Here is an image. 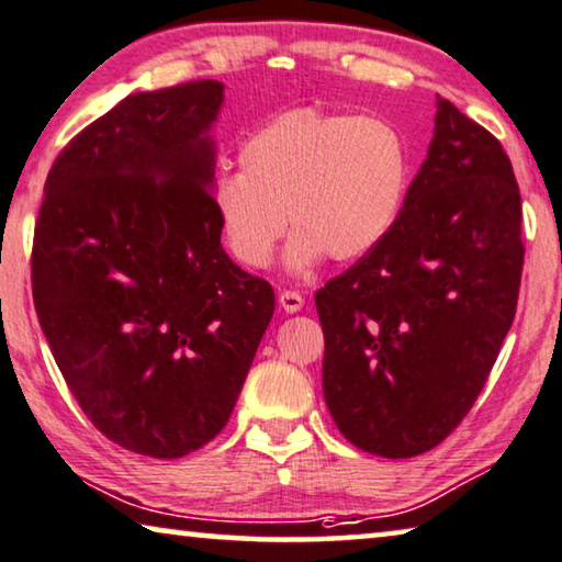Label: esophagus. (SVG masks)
Segmentation results:
<instances>
[{
	"mask_svg": "<svg viewBox=\"0 0 562 562\" xmlns=\"http://www.w3.org/2000/svg\"><path fill=\"white\" fill-rule=\"evenodd\" d=\"M280 305H282L284 313H297V310H303L305 297L295 290H282L280 292Z\"/></svg>",
	"mask_w": 562,
	"mask_h": 562,
	"instance_id": "esophagus-1",
	"label": "esophagus"
}]
</instances>
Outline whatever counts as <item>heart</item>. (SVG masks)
Instances as JSON below:
<instances>
[{
	"label": "heart",
	"instance_id": "b5f03b06",
	"mask_svg": "<svg viewBox=\"0 0 562 562\" xmlns=\"http://www.w3.org/2000/svg\"><path fill=\"white\" fill-rule=\"evenodd\" d=\"M241 171L214 176L209 201L229 255L247 270L284 262L307 272L328 255L353 262L373 252L396 224L408 191L404 133L379 115L295 108L265 123L239 150Z\"/></svg>",
	"mask_w": 562,
	"mask_h": 562
}]
</instances>
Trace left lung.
Instances as JSON below:
<instances>
[{
    "instance_id": "1",
    "label": "left lung",
    "mask_w": 562,
    "mask_h": 562,
    "mask_svg": "<svg viewBox=\"0 0 562 562\" xmlns=\"http://www.w3.org/2000/svg\"><path fill=\"white\" fill-rule=\"evenodd\" d=\"M434 138L389 237L315 292L323 393L353 447L424 454L462 424L513 328L522 204L499 140L437 98Z\"/></svg>"
}]
</instances>
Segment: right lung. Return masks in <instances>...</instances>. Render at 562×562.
<instances>
[{
	"label": "right lung",
	"mask_w": 562,
	"mask_h": 562,
	"mask_svg": "<svg viewBox=\"0 0 562 562\" xmlns=\"http://www.w3.org/2000/svg\"><path fill=\"white\" fill-rule=\"evenodd\" d=\"M216 80L123 98L45 181L32 297L67 389L123 449L176 459L229 414L272 321V284L222 249L209 189Z\"/></svg>",
	"instance_id": "1"
}]
</instances>
